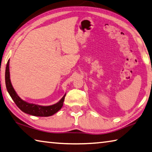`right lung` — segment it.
Instances as JSON below:
<instances>
[{
    "mask_svg": "<svg viewBox=\"0 0 152 152\" xmlns=\"http://www.w3.org/2000/svg\"><path fill=\"white\" fill-rule=\"evenodd\" d=\"M9 62L10 60L8 61L6 70H5V83H6L7 91L9 92L10 96L11 97L15 104L17 105V107L21 111H23L24 113L34 116L49 117L54 115L55 113H57V111L62 108L66 94L63 95V97L57 103L48 106L40 105L34 104V103H28L21 99L17 94V92L15 91L14 88H13L11 81H10Z\"/></svg>",
    "mask_w": 152,
    "mask_h": 152,
    "instance_id": "obj_1",
    "label": "right lung"
}]
</instances>
